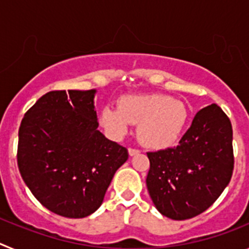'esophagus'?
Masks as SVG:
<instances>
[{"label":"esophagus","mask_w":249,"mask_h":249,"mask_svg":"<svg viewBox=\"0 0 249 249\" xmlns=\"http://www.w3.org/2000/svg\"><path fill=\"white\" fill-rule=\"evenodd\" d=\"M128 153H129V156H135V155H138V153H140V149H137V148H128Z\"/></svg>","instance_id":"obj_1"}]
</instances>
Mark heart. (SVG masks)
<instances>
[{"label": "heart", "mask_w": 249, "mask_h": 249, "mask_svg": "<svg viewBox=\"0 0 249 249\" xmlns=\"http://www.w3.org/2000/svg\"><path fill=\"white\" fill-rule=\"evenodd\" d=\"M188 111L181 101L163 94H129L117 107L106 106L100 113L102 126L114 138L127 135L132 124L138 126V138L151 148L175 143L186 127Z\"/></svg>", "instance_id": "heart-1"}]
</instances>
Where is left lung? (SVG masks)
Masks as SVG:
<instances>
[{"label":"left lung","instance_id":"obj_1","mask_svg":"<svg viewBox=\"0 0 249 249\" xmlns=\"http://www.w3.org/2000/svg\"><path fill=\"white\" fill-rule=\"evenodd\" d=\"M232 140L230 118L212 103L197 112L178 146L147 153V188L160 213L183 221L214 203L232 177Z\"/></svg>","mask_w":249,"mask_h":249}]
</instances>
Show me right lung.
<instances>
[{
    "mask_svg": "<svg viewBox=\"0 0 249 249\" xmlns=\"http://www.w3.org/2000/svg\"><path fill=\"white\" fill-rule=\"evenodd\" d=\"M96 89L51 91L25 113L17 163L26 186L48 211L83 218L100 208L126 147L97 129Z\"/></svg>",
    "mask_w": 249,
    "mask_h": 249,
    "instance_id": "right-lung-1",
    "label": "right lung"
}]
</instances>
